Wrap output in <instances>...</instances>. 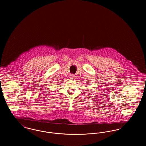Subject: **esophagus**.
I'll use <instances>...</instances> for the list:
<instances>
[{"instance_id":"34e87169","label":"esophagus","mask_w":146,"mask_h":146,"mask_svg":"<svg viewBox=\"0 0 146 146\" xmlns=\"http://www.w3.org/2000/svg\"><path fill=\"white\" fill-rule=\"evenodd\" d=\"M70 79H71V80H75V79L76 78V76H75V75L71 74V75H70Z\"/></svg>"}]
</instances>
